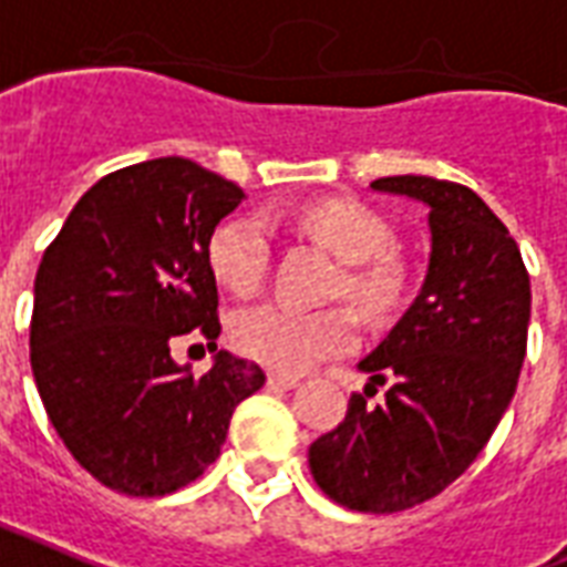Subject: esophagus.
<instances>
[{
    "instance_id": "34e87169",
    "label": "esophagus",
    "mask_w": 567,
    "mask_h": 567,
    "mask_svg": "<svg viewBox=\"0 0 567 567\" xmlns=\"http://www.w3.org/2000/svg\"><path fill=\"white\" fill-rule=\"evenodd\" d=\"M267 386H274V389H293V386H300V380L291 378V374H267Z\"/></svg>"
}]
</instances>
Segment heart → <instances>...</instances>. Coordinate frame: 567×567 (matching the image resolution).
I'll list each match as a JSON object with an SVG mask.
<instances>
[{"instance_id": "heart-1", "label": "heart", "mask_w": 567, "mask_h": 567, "mask_svg": "<svg viewBox=\"0 0 567 567\" xmlns=\"http://www.w3.org/2000/svg\"><path fill=\"white\" fill-rule=\"evenodd\" d=\"M300 228L336 258L348 265L341 288L369 312H383L399 297V274L386 261L392 231L374 210L360 202L330 198L306 207ZM207 261L219 282L237 297H249L267 279L270 235L265 219L235 216L216 228L207 244ZM237 351L267 369L300 374L315 362L351 351L357 323L344 309L300 312L282 302H265L246 309L231 327Z\"/></svg>"}]
</instances>
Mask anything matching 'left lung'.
Here are the masks:
<instances>
[{
    "mask_svg": "<svg viewBox=\"0 0 567 567\" xmlns=\"http://www.w3.org/2000/svg\"><path fill=\"white\" fill-rule=\"evenodd\" d=\"M371 189L427 205V274L360 362L365 395L353 392L348 416L309 446V466L332 503L392 514L446 491L487 446L520 378L533 293L514 237L470 187L395 175ZM378 385L388 401L371 409Z\"/></svg>",
    "mask_w": 567,
    "mask_h": 567,
    "instance_id": "8db88e82",
    "label": "left lung"
}]
</instances>
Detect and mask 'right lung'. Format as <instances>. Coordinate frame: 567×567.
<instances>
[{"instance_id":"right-lung-1","label":"right lung","mask_w":567,"mask_h":567,"mask_svg":"<svg viewBox=\"0 0 567 567\" xmlns=\"http://www.w3.org/2000/svg\"><path fill=\"white\" fill-rule=\"evenodd\" d=\"M240 198L193 159H145L97 181L43 252L34 383L68 452L110 491L166 496L196 482L237 404L265 386V371L228 351L202 378L168 353L187 332L216 351L207 244Z\"/></svg>"}]
</instances>
